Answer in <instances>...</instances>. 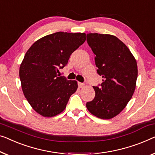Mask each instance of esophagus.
Segmentation results:
<instances>
[{"mask_svg":"<svg viewBox=\"0 0 155 155\" xmlns=\"http://www.w3.org/2000/svg\"><path fill=\"white\" fill-rule=\"evenodd\" d=\"M78 86H79L80 88H83V87H84V84L82 82H78Z\"/></svg>","mask_w":155,"mask_h":155,"instance_id":"esophagus-1","label":"esophagus"}]
</instances>
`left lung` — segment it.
I'll use <instances>...</instances> for the list:
<instances>
[{
    "label": "left lung",
    "mask_w": 155,
    "mask_h": 155,
    "mask_svg": "<svg viewBox=\"0 0 155 155\" xmlns=\"http://www.w3.org/2000/svg\"><path fill=\"white\" fill-rule=\"evenodd\" d=\"M87 42L96 55L101 86L93 87L95 97L86 104L93 115L110 120L119 115L135 91L138 66L135 57L124 42L115 35L87 34Z\"/></svg>",
    "instance_id": "obj_1"
}]
</instances>
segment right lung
<instances>
[{
    "label": "right lung",
    "mask_w": 155,
    "mask_h": 155,
    "mask_svg": "<svg viewBox=\"0 0 155 155\" xmlns=\"http://www.w3.org/2000/svg\"><path fill=\"white\" fill-rule=\"evenodd\" d=\"M84 33L57 32L35 41L19 67L24 95L34 110L45 117L60 114L77 90L75 80L59 77L74 51L84 43Z\"/></svg>",
    "instance_id": "right-lung-1"
}]
</instances>
